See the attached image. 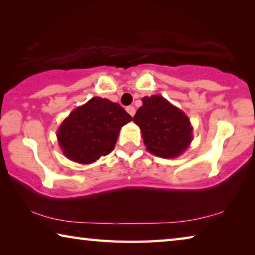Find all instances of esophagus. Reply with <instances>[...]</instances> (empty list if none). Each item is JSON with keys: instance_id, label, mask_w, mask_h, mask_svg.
Masks as SVG:
<instances>
[{"instance_id": "34e87169", "label": "esophagus", "mask_w": 255, "mask_h": 255, "mask_svg": "<svg viewBox=\"0 0 255 255\" xmlns=\"http://www.w3.org/2000/svg\"><path fill=\"white\" fill-rule=\"evenodd\" d=\"M126 110H127V112H128V114L131 116V117H133V116H135V112H136V109H135V108H133L132 106H129V107H127V108H126Z\"/></svg>"}]
</instances>
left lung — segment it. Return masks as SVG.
Listing matches in <instances>:
<instances>
[{
  "instance_id": "1",
  "label": "left lung",
  "mask_w": 255,
  "mask_h": 255,
  "mask_svg": "<svg viewBox=\"0 0 255 255\" xmlns=\"http://www.w3.org/2000/svg\"><path fill=\"white\" fill-rule=\"evenodd\" d=\"M133 116L149 153L162 158L180 156L192 141L193 128L188 116L158 94L141 99Z\"/></svg>"
}]
</instances>
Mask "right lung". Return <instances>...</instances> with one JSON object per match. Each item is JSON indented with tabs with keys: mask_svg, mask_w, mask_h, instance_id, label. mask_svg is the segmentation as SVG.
Masks as SVG:
<instances>
[{
	"mask_svg": "<svg viewBox=\"0 0 255 255\" xmlns=\"http://www.w3.org/2000/svg\"><path fill=\"white\" fill-rule=\"evenodd\" d=\"M131 119L118 103L94 97L60 124L59 147L71 161L91 164L114 150L120 129Z\"/></svg>",
	"mask_w": 255,
	"mask_h": 255,
	"instance_id": "add662e5",
	"label": "right lung"
}]
</instances>
